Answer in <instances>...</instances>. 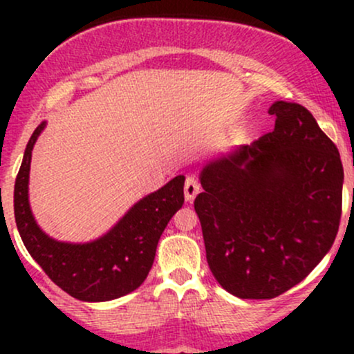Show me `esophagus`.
Masks as SVG:
<instances>
[{
  "instance_id": "1",
  "label": "esophagus",
  "mask_w": 354,
  "mask_h": 354,
  "mask_svg": "<svg viewBox=\"0 0 354 354\" xmlns=\"http://www.w3.org/2000/svg\"><path fill=\"white\" fill-rule=\"evenodd\" d=\"M200 189H201L200 181H198L194 176H189L185 183V198H186V201H193L194 198H196V194L200 193Z\"/></svg>"
}]
</instances>
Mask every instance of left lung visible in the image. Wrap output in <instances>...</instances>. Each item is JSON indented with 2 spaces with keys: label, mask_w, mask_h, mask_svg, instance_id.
<instances>
[{
  "label": "left lung",
  "mask_w": 354,
  "mask_h": 354,
  "mask_svg": "<svg viewBox=\"0 0 354 354\" xmlns=\"http://www.w3.org/2000/svg\"><path fill=\"white\" fill-rule=\"evenodd\" d=\"M274 129L201 169L194 200L214 279L243 299H271L301 283L335 243L343 165L298 103L274 101Z\"/></svg>",
  "instance_id": "8db88e82"
}]
</instances>
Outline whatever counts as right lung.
Returning a JSON list of instances; mask_svg holds the SVG:
<instances>
[{
    "mask_svg": "<svg viewBox=\"0 0 354 354\" xmlns=\"http://www.w3.org/2000/svg\"><path fill=\"white\" fill-rule=\"evenodd\" d=\"M46 123L35 129L15 183V219L28 253L63 291L80 301H111L140 288L151 270L156 246L173 214L185 203V176L135 203L103 236L88 243L51 238L30 206L31 151Z\"/></svg>",
    "mask_w": 354,
    "mask_h": 354,
    "instance_id": "1",
    "label": "right lung"
}]
</instances>
